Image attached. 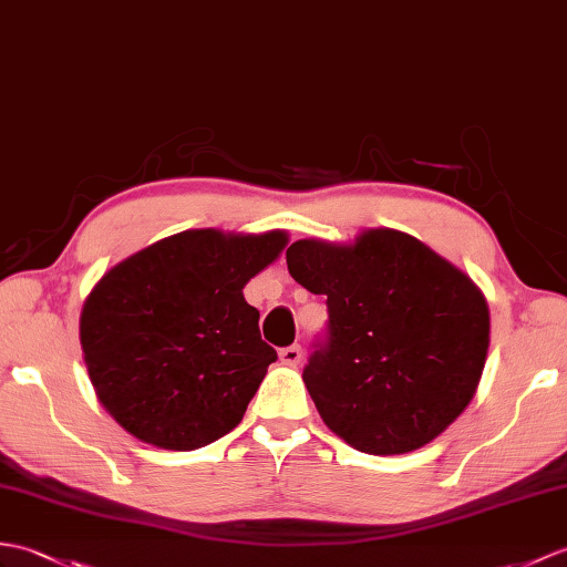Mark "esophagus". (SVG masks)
<instances>
[{
	"label": "esophagus",
	"instance_id": "1",
	"mask_svg": "<svg viewBox=\"0 0 567 567\" xmlns=\"http://www.w3.org/2000/svg\"><path fill=\"white\" fill-rule=\"evenodd\" d=\"M280 360H282V364H287V367H299V362L305 360V350H301V346L282 348V350H280Z\"/></svg>",
	"mask_w": 567,
	"mask_h": 567
}]
</instances>
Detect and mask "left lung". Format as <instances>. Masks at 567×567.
Here are the masks:
<instances>
[{
  "label": "left lung",
  "mask_w": 567,
  "mask_h": 567,
  "mask_svg": "<svg viewBox=\"0 0 567 567\" xmlns=\"http://www.w3.org/2000/svg\"><path fill=\"white\" fill-rule=\"evenodd\" d=\"M287 268L326 295V340L301 379L338 437L364 454H405L464 413L491 343L488 305L466 272L396 229L295 241Z\"/></svg>",
  "instance_id": "left-lung-1"
}]
</instances>
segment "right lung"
<instances>
[{
  "mask_svg": "<svg viewBox=\"0 0 567 567\" xmlns=\"http://www.w3.org/2000/svg\"><path fill=\"white\" fill-rule=\"evenodd\" d=\"M287 234L188 229L103 275L79 319L84 362L115 423L162 450L190 452L241 423L268 364L241 289Z\"/></svg>",
  "mask_w": 567,
  "mask_h": 567,
  "instance_id": "1",
  "label": "right lung"
}]
</instances>
